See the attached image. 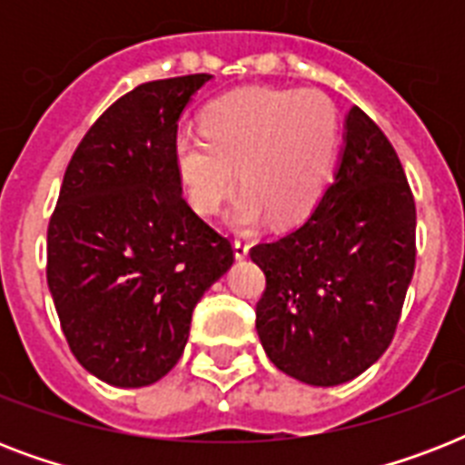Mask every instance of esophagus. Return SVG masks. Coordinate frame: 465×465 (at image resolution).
Here are the masks:
<instances>
[{
    "label": "esophagus",
    "instance_id": "1",
    "mask_svg": "<svg viewBox=\"0 0 465 465\" xmlns=\"http://www.w3.org/2000/svg\"><path fill=\"white\" fill-rule=\"evenodd\" d=\"M248 243L243 239H236L233 241V255H236V261H243V258H248Z\"/></svg>",
    "mask_w": 465,
    "mask_h": 465
}]
</instances>
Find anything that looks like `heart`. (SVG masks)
I'll use <instances>...</instances> for the list:
<instances>
[{
  "label": "heart",
  "mask_w": 465,
  "mask_h": 465,
  "mask_svg": "<svg viewBox=\"0 0 465 465\" xmlns=\"http://www.w3.org/2000/svg\"><path fill=\"white\" fill-rule=\"evenodd\" d=\"M338 115L321 91H232L200 115V133L175 137V168L200 214H214L241 181L229 224L251 232L268 217L292 226L309 217L331 181ZM240 173H235V168Z\"/></svg>",
  "instance_id": "1"
}]
</instances>
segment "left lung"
I'll use <instances>...</instances> for the list:
<instances>
[{"instance_id":"8db88e82","label":"left lung","mask_w":465,"mask_h":465,"mask_svg":"<svg viewBox=\"0 0 465 465\" xmlns=\"http://www.w3.org/2000/svg\"><path fill=\"white\" fill-rule=\"evenodd\" d=\"M251 258L265 272L255 331L280 371L340 386L386 352L415 272V200L367 113H347L335 178L309 219Z\"/></svg>"}]
</instances>
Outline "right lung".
I'll return each instance as SVG.
<instances>
[{
	"label": "right lung",
	"instance_id": "obj_1",
	"mask_svg": "<svg viewBox=\"0 0 465 465\" xmlns=\"http://www.w3.org/2000/svg\"><path fill=\"white\" fill-rule=\"evenodd\" d=\"M142 84L94 123L69 161L47 226V287L69 350L120 389L181 360L193 309L232 268L229 239L183 200L175 134L210 82Z\"/></svg>",
	"mask_w": 465,
	"mask_h": 465
}]
</instances>
